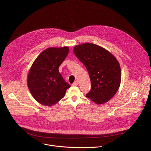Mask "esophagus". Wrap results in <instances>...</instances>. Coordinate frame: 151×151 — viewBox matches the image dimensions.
Segmentation results:
<instances>
[{"instance_id":"obj_1","label":"esophagus","mask_w":151,"mask_h":151,"mask_svg":"<svg viewBox=\"0 0 151 151\" xmlns=\"http://www.w3.org/2000/svg\"><path fill=\"white\" fill-rule=\"evenodd\" d=\"M78 82L77 81H76L75 82H74V83L72 84V86H78Z\"/></svg>"}]
</instances>
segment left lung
I'll list each match as a JSON object with an SVG mask.
<instances>
[{
	"label": "left lung",
	"mask_w": 151,
	"mask_h": 151,
	"mask_svg": "<svg viewBox=\"0 0 151 151\" xmlns=\"http://www.w3.org/2000/svg\"><path fill=\"white\" fill-rule=\"evenodd\" d=\"M73 52L89 75L92 87L86 97L97 105L108 102L121 84V69L117 59L104 47L91 43L76 45Z\"/></svg>",
	"instance_id": "left-lung-1"
}]
</instances>
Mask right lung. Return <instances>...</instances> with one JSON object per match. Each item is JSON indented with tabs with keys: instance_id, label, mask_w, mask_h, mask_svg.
<instances>
[{
	"instance_id": "right-lung-1",
	"label": "right lung",
	"mask_w": 151,
	"mask_h": 151,
	"mask_svg": "<svg viewBox=\"0 0 151 151\" xmlns=\"http://www.w3.org/2000/svg\"><path fill=\"white\" fill-rule=\"evenodd\" d=\"M68 52V46L48 47L33 62L28 72L27 84L32 96L39 104L45 106L56 104L70 88L59 71V67Z\"/></svg>"
}]
</instances>
